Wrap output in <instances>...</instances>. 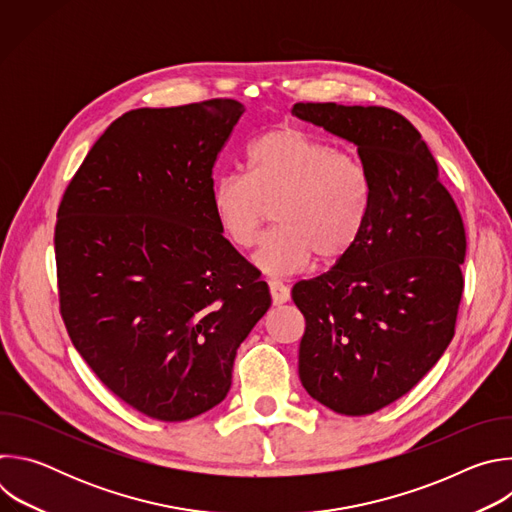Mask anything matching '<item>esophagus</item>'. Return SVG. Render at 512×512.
<instances>
[{"instance_id": "34e87169", "label": "esophagus", "mask_w": 512, "mask_h": 512, "mask_svg": "<svg viewBox=\"0 0 512 512\" xmlns=\"http://www.w3.org/2000/svg\"><path fill=\"white\" fill-rule=\"evenodd\" d=\"M269 294H271V300H273L275 306H281V304L289 302V298H291L289 287L283 285V283L277 281V279H271V281H269Z\"/></svg>"}]
</instances>
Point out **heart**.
<instances>
[{
    "instance_id": "heart-1",
    "label": "heart",
    "mask_w": 512,
    "mask_h": 512,
    "mask_svg": "<svg viewBox=\"0 0 512 512\" xmlns=\"http://www.w3.org/2000/svg\"><path fill=\"white\" fill-rule=\"evenodd\" d=\"M273 208L255 265L267 275L302 271L316 257L342 261L358 243L371 210V180L350 154L300 127H277L247 150V174H223L210 186L218 233L235 249H251Z\"/></svg>"
}]
</instances>
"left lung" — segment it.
Returning a JSON list of instances; mask_svg holds the SVG:
<instances>
[{"instance_id": "8db88e82", "label": "left lung", "mask_w": 512, "mask_h": 512, "mask_svg": "<svg viewBox=\"0 0 512 512\" xmlns=\"http://www.w3.org/2000/svg\"><path fill=\"white\" fill-rule=\"evenodd\" d=\"M302 121L356 145L371 210L354 249L298 281L306 318L300 381L342 415H369L411 391L454 338L466 233L421 133L397 111L296 103Z\"/></svg>"}]
</instances>
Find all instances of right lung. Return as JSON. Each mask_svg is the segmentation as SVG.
<instances>
[{
  "label": "right lung",
  "instance_id": "obj_1",
  "mask_svg": "<svg viewBox=\"0 0 512 512\" xmlns=\"http://www.w3.org/2000/svg\"><path fill=\"white\" fill-rule=\"evenodd\" d=\"M243 113L212 99L121 115L58 208L68 336L109 391L152 419L186 421L221 403L237 348L271 306L210 212L212 168Z\"/></svg>",
  "mask_w": 512,
  "mask_h": 512
}]
</instances>
